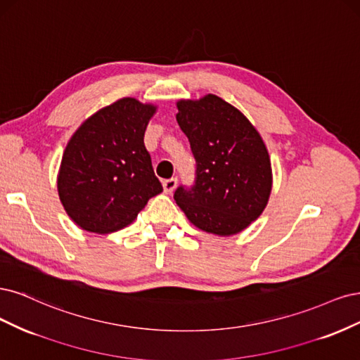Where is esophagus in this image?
Here are the masks:
<instances>
[{
  "label": "esophagus",
  "mask_w": 360,
  "mask_h": 360,
  "mask_svg": "<svg viewBox=\"0 0 360 360\" xmlns=\"http://www.w3.org/2000/svg\"><path fill=\"white\" fill-rule=\"evenodd\" d=\"M176 184H178V179L176 178H170V179H166L163 181V188L167 194L173 193V190L176 188Z\"/></svg>",
  "instance_id": "34e87169"
}]
</instances>
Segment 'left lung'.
I'll return each instance as SVG.
<instances>
[{
    "mask_svg": "<svg viewBox=\"0 0 360 360\" xmlns=\"http://www.w3.org/2000/svg\"><path fill=\"white\" fill-rule=\"evenodd\" d=\"M176 121L195 158L191 188L179 185L178 206L200 230L236 235L257 219L268 205L272 169L259 131L223 98L179 100Z\"/></svg>",
    "mask_w": 360,
    "mask_h": 360,
    "instance_id": "left-lung-1",
    "label": "left lung"
}]
</instances>
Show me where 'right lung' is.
Instances as JSON below:
<instances>
[{"label":"right lung","mask_w":360,"mask_h":360,"mask_svg":"<svg viewBox=\"0 0 360 360\" xmlns=\"http://www.w3.org/2000/svg\"><path fill=\"white\" fill-rule=\"evenodd\" d=\"M155 110L154 104L121 98L89 117L68 141L58 194L79 227L94 233L120 230L163 191L143 143Z\"/></svg>","instance_id":"1"}]
</instances>
